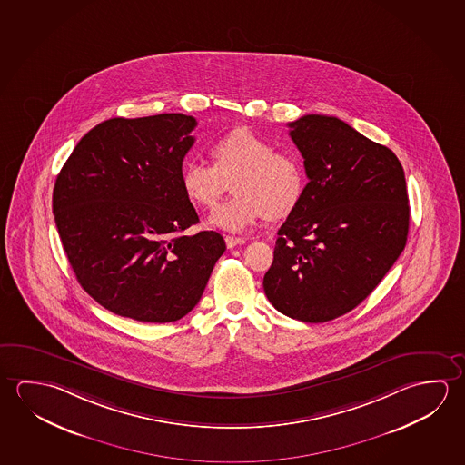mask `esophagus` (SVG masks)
I'll return each mask as SVG.
<instances>
[{
	"label": "esophagus",
	"instance_id": "34e87169",
	"mask_svg": "<svg viewBox=\"0 0 465 465\" xmlns=\"http://www.w3.org/2000/svg\"><path fill=\"white\" fill-rule=\"evenodd\" d=\"M225 243H227L229 248H235V246H238V244L244 243V238H242V236L227 235L225 236Z\"/></svg>",
	"mask_w": 465,
	"mask_h": 465
}]
</instances>
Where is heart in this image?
<instances>
[{"instance_id": "obj_1", "label": "heart", "mask_w": 465, "mask_h": 465, "mask_svg": "<svg viewBox=\"0 0 465 465\" xmlns=\"http://www.w3.org/2000/svg\"><path fill=\"white\" fill-rule=\"evenodd\" d=\"M213 165L188 159L180 172L186 198L194 206L211 207L229 182L235 193L213 209L209 223L227 232H243L258 222L287 217L305 191V172L293 155L277 153L250 128H240L211 145Z\"/></svg>"}]
</instances>
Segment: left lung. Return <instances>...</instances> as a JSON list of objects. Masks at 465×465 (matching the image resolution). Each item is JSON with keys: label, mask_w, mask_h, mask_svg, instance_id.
<instances>
[{"label": "left lung", "mask_w": 465, "mask_h": 465, "mask_svg": "<svg viewBox=\"0 0 465 465\" xmlns=\"http://www.w3.org/2000/svg\"><path fill=\"white\" fill-rule=\"evenodd\" d=\"M289 126L310 182L277 232L262 285L282 314L326 322L360 305L403 252L407 184L396 153L335 116Z\"/></svg>", "instance_id": "left-lung-1"}]
</instances>
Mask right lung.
<instances>
[{"label": "right lung", "mask_w": 465, "mask_h": 465, "mask_svg": "<svg viewBox=\"0 0 465 465\" xmlns=\"http://www.w3.org/2000/svg\"><path fill=\"white\" fill-rule=\"evenodd\" d=\"M196 120L183 114L112 118L79 143L54 188L63 248L99 305L141 322H172L198 305L225 252L198 223L180 172Z\"/></svg>", "instance_id": "add662e5"}]
</instances>
